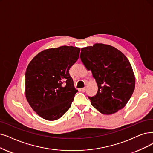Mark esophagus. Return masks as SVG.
<instances>
[{
	"label": "esophagus",
	"instance_id": "1",
	"mask_svg": "<svg viewBox=\"0 0 153 153\" xmlns=\"http://www.w3.org/2000/svg\"><path fill=\"white\" fill-rule=\"evenodd\" d=\"M83 92H85V91H86V87H84V88H82V90H81Z\"/></svg>",
	"mask_w": 153,
	"mask_h": 153
}]
</instances>
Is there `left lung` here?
Segmentation results:
<instances>
[{"mask_svg":"<svg viewBox=\"0 0 153 153\" xmlns=\"http://www.w3.org/2000/svg\"><path fill=\"white\" fill-rule=\"evenodd\" d=\"M80 59L90 70L98 86L91 104L100 112L111 115L123 108L135 88L131 65L120 51L108 45L95 43L81 49Z\"/></svg>","mask_w":153,"mask_h":153,"instance_id":"obj_1","label":"left lung"}]
</instances>
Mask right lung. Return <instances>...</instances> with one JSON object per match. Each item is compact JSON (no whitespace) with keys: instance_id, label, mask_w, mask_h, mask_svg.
I'll list each match as a JSON object with an SVG mask.
<instances>
[{"instance_id":"1","label":"right lung","mask_w":153,"mask_h":153,"mask_svg":"<svg viewBox=\"0 0 153 153\" xmlns=\"http://www.w3.org/2000/svg\"><path fill=\"white\" fill-rule=\"evenodd\" d=\"M80 48L62 46L39 53L26 71L25 95L33 111L42 119L55 120L68 111L75 94L69 70Z\"/></svg>"}]
</instances>
